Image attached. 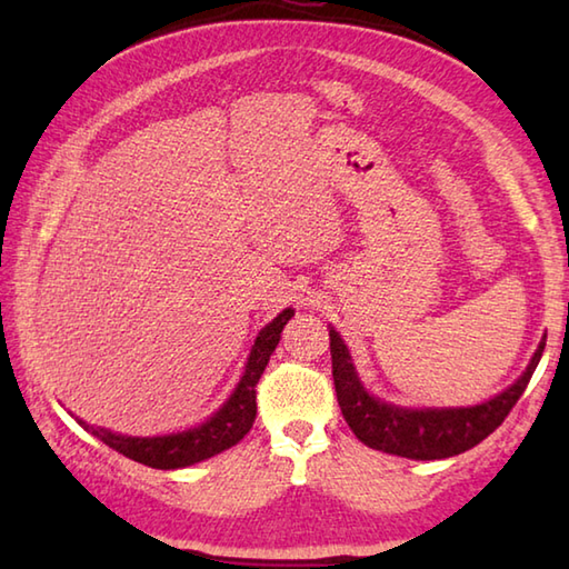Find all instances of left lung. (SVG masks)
Instances as JSON below:
<instances>
[{"label": "left lung", "instance_id": "obj_1", "mask_svg": "<svg viewBox=\"0 0 569 569\" xmlns=\"http://www.w3.org/2000/svg\"><path fill=\"white\" fill-rule=\"evenodd\" d=\"M542 349H546V340L538 345L523 377L487 403L469 408H401L367 393L340 332L330 328L332 379L347 426L371 450L408 459L455 457L489 438L523 396Z\"/></svg>", "mask_w": 569, "mask_h": 569}]
</instances>
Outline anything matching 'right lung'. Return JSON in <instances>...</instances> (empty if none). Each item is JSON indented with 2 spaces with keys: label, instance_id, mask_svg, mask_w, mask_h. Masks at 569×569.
Segmentation results:
<instances>
[{
  "label": "right lung",
  "instance_id": "1",
  "mask_svg": "<svg viewBox=\"0 0 569 569\" xmlns=\"http://www.w3.org/2000/svg\"><path fill=\"white\" fill-rule=\"evenodd\" d=\"M291 318L293 310L286 308L281 316L273 318L259 332L247 359L244 377L239 379L234 393L229 396V401L217 410L212 418L204 420L202 426L173 435H161V438H129V435H117L104 428L84 426L82 420L80 426L88 428L94 438L110 445L119 455L153 469L190 467L196 462H202V459L229 450V447L244 438L253 426V418H257V383L266 365H269V357L273 355L278 340H281L286 322Z\"/></svg>",
  "mask_w": 569,
  "mask_h": 569
}]
</instances>
